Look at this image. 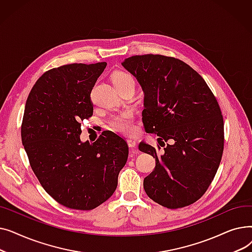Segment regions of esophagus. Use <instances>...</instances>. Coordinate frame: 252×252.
I'll return each mask as SVG.
<instances>
[{"instance_id":"obj_1","label":"esophagus","mask_w":252,"mask_h":252,"mask_svg":"<svg viewBox=\"0 0 252 252\" xmlns=\"http://www.w3.org/2000/svg\"><path fill=\"white\" fill-rule=\"evenodd\" d=\"M127 144H128V147H129V148L135 150V148H136V146H137L136 141H134V140H127Z\"/></svg>"}]
</instances>
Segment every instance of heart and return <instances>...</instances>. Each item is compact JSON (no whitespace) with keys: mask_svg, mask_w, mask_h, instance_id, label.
<instances>
[{"mask_svg":"<svg viewBox=\"0 0 252 252\" xmlns=\"http://www.w3.org/2000/svg\"><path fill=\"white\" fill-rule=\"evenodd\" d=\"M111 78L117 90L129 86L135 88V81L133 76L126 71L117 70L112 74ZM109 124L116 131L124 135H131L135 131L134 116L130 112H124L111 117Z\"/></svg>","mask_w":252,"mask_h":252,"instance_id":"1","label":"heart"}]
</instances>
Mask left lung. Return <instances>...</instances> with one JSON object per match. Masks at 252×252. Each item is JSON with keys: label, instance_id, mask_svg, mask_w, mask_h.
I'll list each match as a JSON object with an SVG mask.
<instances>
[{"label": "left lung", "instance_id": "8db88e82", "mask_svg": "<svg viewBox=\"0 0 252 252\" xmlns=\"http://www.w3.org/2000/svg\"><path fill=\"white\" fill-rule=\"evenodd\" d=\"M123 65L145 94V130L158 136L157 148L139 145L156 161L144 179L145 192L170 209L188 206L206 192L220 163L223 119L217 98L203 77L180 59L136 55Z\"/></svg>", "mask_w": 252, "mask_h": 252}]
</instances>
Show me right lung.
<instances>
[{
	"label": "right lung",
	"instance_id": "obj_1",
	"mask_svg": "<svg viewBox=\"0 0 252 252\" xmlns=\"http://www.w3.org/2000/svg\"><path fill=\"white\" fill-rule=\"evenodd\" d=\"M106 62L72 63L46 71L26 100L21 140L45 191L61 205L94 209L117 187L128 156L126 142L104 130L82 143L81 123L93 115L91 92Z\"/></svg>",
	"mask_w": 252,
	"mask_h": 252
}]
</instances>
